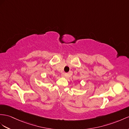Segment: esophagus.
<instances>
[{
    "mask_svg": "<svg viewBox=\"0 0 129 129\" xmlns=\"http://www.w3.org/2000/svg\"><path fill=\"white\" fill-rule=\"evenodd\" d=\"M61 76L62 77H69V73H65V72H64V73H62L61 74Z\"/></svg>",
    "mask_w": 129,
    "mask_h": 129,
    "instance_id": "34e87169",
    "label": "esophagus"
}]
</instances>
